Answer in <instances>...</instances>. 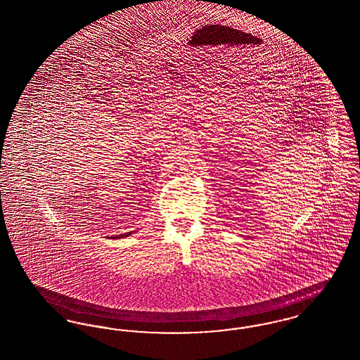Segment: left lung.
Returning <instances> with one entry per match:
<instances>
[{
	"label": "left lung",
	"instance_id": "1",
	"mask_svg": "<svg viewBox=\"0 0 360 360\" xmlns=\"http://www.w3.org/2000/svg\"><path fill=\"white\" fill-rule=\"evenodd\" d=\"M235 37V34L232 30L229 28H224V27H217V28H212L210 31L207 30V32L205 31V34H201V37H198V41L197 44L198 46H202V49L205 50H212V49H216L217 46H225V44H229V41ZM201 50V49H200ZM207 53L212 55V52L206 51ZM214 56V55H213Z\"/></svg>",
	"mask_w": 360,
	"mask_h": 360
}]
</instances>
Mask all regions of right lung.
<instances>
[{"mask_svg": "<svg viewBox=\"0 0 360 360\" xmlns=\"http://www.w3.org/2000/svg\"><path fill=\"white\" fill-rule=\"evenodd\" d=\"M132 232H128V233H124V235H117V236H115L113 239H119V238H125V236H128V235H131Z\"/></svg>", "mask_w": 360, "mask_h": 360, "instance_id": "right-lung-1", "label": "right lung"}]
</instances>
